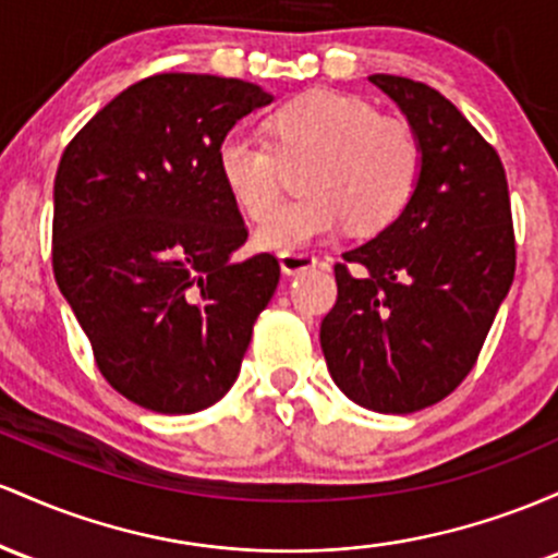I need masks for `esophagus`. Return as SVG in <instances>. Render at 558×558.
<instances>
[{
  "mask_svg": "<svg viewBox=\"0 0 558 558\" xmlns=\"http://www.w3.org/2000/svg\"><path fill=\"white\" fill-rule=\"evenodd\" d=\"M279 263H281V271H284L287 277H292V274L316 268L318 258L313 253H303V250H287V253L279 255Z\"/></svg>",
  "mask_w": 558,
  "mask_h": 558,
  "instance_id": "34e87169",
  "label": "esophagus"
}]
</instances>
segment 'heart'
<instances>
[{"instance_id": "1", "label": "heart", "mask_w": 558, "mask_h": 558, "mask_svg": "<svg viewBox=\"0 0 558 558\" xmlns=\"http://www.w3.org/2000/svg\"><path fill=\"white\" fill-rule=\"evenodd\" d=\"M260 131L231 129L216 149L223 186L250 218L276 204L283 160L314 155L306 172L310 195L275 209L255 231L263 250H295L350 227L385 229L409 208L422 181L424 153L403 118L379 116L368 99L342 92H308L268 118Z\"/></svg>"}]
</instances>
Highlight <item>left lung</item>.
I'll return each mask as SVG.
<instances>
[{"label":"left lung","mask_w":558,"mask_h":558,"mask_svg":"<svg viewBox=\"0 0 558 558\" xmlns=\"http://www.w3.org/2000/svg\"><path fill=\"white\" fill-rule=\"evenodd\" d=\"M368 81L416 131L422 181L390 227L342 253L322 350L353 403L411 414L472 372L514 281V227L504 162L459 108L422 81Z\"/></svg>","instance_id":"left-lung-1"}]
</instances>
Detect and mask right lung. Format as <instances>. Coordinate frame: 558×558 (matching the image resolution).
<instances>
[{"label": "right lung", "instance_id": "obj_1", "mask_svg": "<svg viewBox=\"0 0 558 558\" xmlns=\"http://www.w3.org/2000/svg\"><path fill=\"white\" fill-rule=\"evenodd\" d=\"M271 94L160 73L110 99L62 153L52 268L102 377L142 409L195 414L234 385L279 284L216 166L221 136Z\"/></svg>", "mask_w": 558, "mask_h": 558}]
</instances>
